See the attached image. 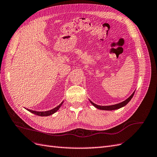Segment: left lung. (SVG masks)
I'll use <instances>...</instances> for the list:
<instances>
[{"mask_svg": "<svg viewBox=\"0 0 157 157\" xmlns=\"http://www.w3.org/2000/svg\"><path fill=\"white\" fill-rule=\"evenodd\" d=\"M134 93H135V92L133 93L129 98H128L127 99H126L125 101H122V102H121V103H120L116 104V105H109H109H108V106H100V105H96V104H95L94 103H93L92 101H91L90 100V101L91 102V103L92 104V105H93L95 107H96V108H98V109H101V110H107V111L115 110V109H120V108H121V107H122L125 106V105H126V104L131 100L132 98H133V96H134Z\"/></svg>", "mask_w": 157, "mask_h": 157, "instance_id": "left-lung-1", "label": "left lung"}]
</instances>
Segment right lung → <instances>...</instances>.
<instances>
[{"mask_svg":"<svg viewBox=\"0 0 157 157\" xmlns=\"http://www.w3.org/2000/svg\"><path fill=\"white\" fill-rule=\"evenodd\" d=\"M63 102H61V104H59V105L58 106L55 107L54 109H52V110H50V111H33V110H30V109H27V111H29V112L35 114V115H36L38 116H41V117H46V116H49V115H52V114H54V113H56L57 111L58 110V109L60 108V107L61 106V105H62Z\"/></svg>","mask_w":157,"mask_h":157,"instance_id":"right-lung-1","label":"right lung"}]
</instances>
